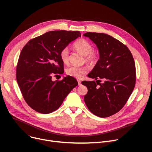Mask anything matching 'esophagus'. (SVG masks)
I'll return each instance as SVG.
<instances>
[{"mask_svg":"<svg viewBox=\"0 0 152 152\" xmlns=\"http://www.w3.org/2000/svg\"><path fill=\"white\" fill-rule=\"evenodd\" d=\"M77 83H78V84L80 86L81 84V81L79 80V79H77Z\"/></svg>","mask_w":152,"mask_h":152,"instance_id":"obj_1","label":"esophagus"}]
</instances>
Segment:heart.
I'll return each instance as SVG.
<instances>
[{"label":"heart","instance_id":"obj_1","mask_svg":"<svg viewBox=\"0 0 152 152\" xmlns=\"http://www.w3.org/2000/svg\"><path fill=\"white\" fill-rule=\"evenodd\" d=\"M75 49L81 53L84 56H86V61L92 62L94 61L96 58V55L92 51L93 47L91 44L87 40L81 39L77 41L74 44ZM61 60L64 63H66L68 61L69 49L68 47H65L61 50L60 53ZM87 71L86 67H80L77 66H71L68 68L66 70V73L68 76L76 78H81Z\"/></svg>","mask_w":152,"mask_h":152}]
</instances>
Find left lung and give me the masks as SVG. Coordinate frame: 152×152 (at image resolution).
I'll return each mask as SVG.
<instances>
[{"label": "left lung", "instance_id": "left-lung-1", "mask_svg": "<svg viewBox=\"0 0 152 152\" xmlns=\"http://www.w3.org/2000/svg\"><path fill=\"white\" fill-rule=\"evenodd\" d=\"M83 36L96 45L99 53V60L87 75L96 83L82 82L88 89L84 102L94 115L108 117L124 107L134 90L136 78L134 60L128 48L112 36L91 32ZM99 78L104 83H98Z\"/></svg>", "mask_w": 152, "mask_h": 152}]
</instances>
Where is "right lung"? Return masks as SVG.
<instances>
[{
  "mask_svg": "<svg viewBox=\"0 0 152 152\" xmlns=\"http://www.w3.org/2000/svg\"><path fill=\"white\" fill-rule=\"evenodd\" d=\"M81 36L79 31H52L31 39L23 47L17 68V80L31 108L40 113H50L78 85L70 76L60 81H53L52 76L63 73L60 52Z\"/></svg>",
  "mask_w": 152,
  "mask_h": 152,
  "instance_id": "add662e5",
  "label": "right lung"
}]
</instances>
